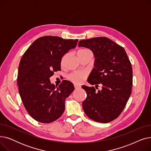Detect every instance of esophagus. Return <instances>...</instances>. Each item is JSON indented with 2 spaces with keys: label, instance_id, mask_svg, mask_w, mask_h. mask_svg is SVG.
<instances>
[{
  "label": "esophagus",
  "instance_id": "34e87169",
  "mask_svg": "<svg viewBox=\"0 0 151 151\" xmlns=\"http://www.w3.org/2000/svg\"><path fill=\"white\" fill-rule=\"evenodd\" d=\"M74 87H75V89H80L81 88V86L76 84H74Z\"/></svg>",
  "mask_w": 151,
  "mask_h": 151
}]
</instances>
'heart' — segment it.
Instances as JSON below:
<instances>
[{
    "instance_id": "1",
    "label": "heart",
    "mask_w": 151,
    "mask_h": 151,
    "mask_svg": "<svg viewBox=\"0 0 151 151\" xmlns=\"http://www.w3.org/2000/svg\"><path fill=\"white\" fill-rule=\"evenodd\" d=\"M89 51L90 50H87V49L80 50L78 51V54H84ZM64 59H65V57L63 58L62 62H63ZM87 77H88V73L86 72H84V71H75V72L70 73L68 76V79L71 82H73V83L77 84H80L86 80Z\"/></svg>"
}]
</instances>
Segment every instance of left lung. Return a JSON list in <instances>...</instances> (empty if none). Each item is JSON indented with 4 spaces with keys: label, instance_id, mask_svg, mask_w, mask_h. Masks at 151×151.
Returning <instances> with one entry per match:
<instances>
[{
    "label": "left lung",
    "instance_id": "8db88e82",
    "mask_svg": "<svg viewBox=\"0 0 151 151\" xmlns=\"http://www.w3.org/2000/svg\"><path fill=\"white\" fill-rule=\"evenodd\" d=\"M79 46L89 48L96 58L94 68L88 80L94 87L83 86L87 98L83 102L84 113L100 123L114 120L122 112L130 96L133 83L132 64L121 46L106 37L83 40Z\"/></svg>",
    "mask_w": 151,
    "mask_h": 151
}]
</instances>
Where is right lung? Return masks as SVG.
Returning <instances> with one entry per match:
<instances>
[{
  "label": "right lung",
  "mask_w": 151,
  "mask_h": 151,
  "mask_svg": "<svg viewBox=\"0 0 151 151\" xmlns=\"http://www.w3.org/2000/svg\"><path fill=\"white\" fill-rule=\"evenodd\" d=\"M78 41L44 36L35 40L23 54L18 68L19 93L27 111L37 121L52 122L64 111L65 100L73 92V84L63 80L55 88L50 78L61 70L62 58L75 48Z\"/></svg>",
  "instance_id": "right-lung-1"
}]
</instances>
